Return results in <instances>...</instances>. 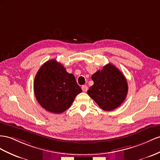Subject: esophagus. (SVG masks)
<instances>
[{"label": "esophagus", "instance_id": "1", "mask_svg": "<svg viewBox=\"0 0 160 160\" xmlns=\"http://www.w3.org/2000/svg\"><path fill=\"white\" fill-rule=\"evenodd\" d=\"M82 90L83 92H87L88 91V87L87 85H83L82 87Z\"/></svg>", "mask_w": 160, "mask_h": 160}]
</instances>
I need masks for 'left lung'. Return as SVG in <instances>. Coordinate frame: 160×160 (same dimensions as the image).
I'll return each instance as SVG.
<instances>
[{
	"mask_svg": "<svg viewBox=\"0 0 160 160\" xmlns=\"http://www.w3.org/2000/svg\"><path fill=\"white\" fill-rule=\"evenodd\" d=\"M94 84L87 93L105 111H112L124 102L128 93V83L116 66L108 63L91 76Z\"/></svg>",
	"mask_w": 160,
	"mask_h": 160,
	"instance_id": "left-lung-1",
	"label": "left lung"
}]
</instances>
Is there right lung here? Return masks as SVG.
<instances>
[{"label": "right lung", "mask_w": 160, "mask_h": 160, "mask_svg": "<svg viewBox=\"0 0 160 160\" xmlns=\"http://www.w3.org/2000/svg\"><path fill=\"white\" fill-rule=\"evenodd\" d=\"M36 99L49 112L61 113L69 108L77 95L82 92L75 77L60 63L51 59L44 63L35 76Z\"/></svg>", "instance_id": "1"}]
</instances>
